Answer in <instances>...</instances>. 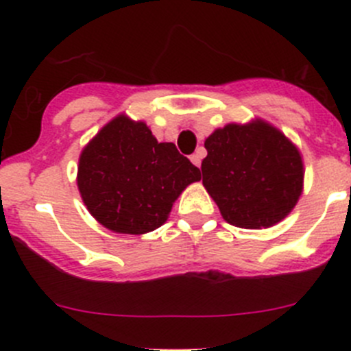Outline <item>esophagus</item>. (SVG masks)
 <instances>
[{
  "mask_svg": "<svg viewBox=\"0 0 351 351\" xmlns=\"http://www.w3.org/2000/svg\"><path fill=\"white\" fill-rule=\"evenodd\" d=\"M205 156V153L202 149H198L197 153H193L192 156H190V161L193 162V165L197 166V168H200V165H202V158H204Z\"/></svg>",
  "mask_w": 351,
  "mask_h": 351,
  "instance_id": "obj_1",
  "label": "esophagus"
}]
</instances>
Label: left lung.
I'll return each mask as SVG.
<instances>
[{"mask_svg": "<svg viewBox=\"0 0 351 351\" xmlns=\"http://www.w3.org/2000/svg\"><path fill=\"white\" fill-rule=\"evenodd\" d=\"M205 190L226 222L244 229L284 221L304 190L299 147L263 119L228 123L204 143Z\"/></svg>", "mask_w": 351, "mask_h": 351, "instance_id": "8db88e82", "label": "left lung"}]
</instances>
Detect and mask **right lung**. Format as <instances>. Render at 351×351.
I'll list each match as a JSON object with an SVG mask.
<instances>
[{
  "label": "right lung",
  "instance_id": "right-lung-1",
  "mask_svg": "<svg viewBox=\"0 0 351 351\" xmlns=\"http://www.w3.org/2000/svg\"><path fill=\"white\" fill-rule=\"evenodd\" d=\"M200 178L175 144L158 143L146 122L120 113L83 147L76 182L104 228L139 236L161 228L176 198Z\"/></svg>",
  "mask_w": 351,
  "mask_h": 351
}]
</instances>
